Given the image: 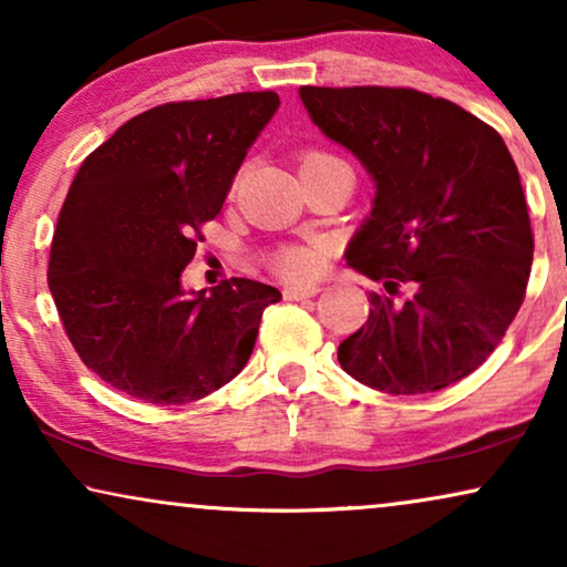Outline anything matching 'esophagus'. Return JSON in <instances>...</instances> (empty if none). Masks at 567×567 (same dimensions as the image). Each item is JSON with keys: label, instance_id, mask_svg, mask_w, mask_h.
<instances>
[{"label": "esophagus", "instance_id": "esophagus-1", "mask_svg": "<svg viewBox=\"0 0 567 567\" xmlns=\"http://www.w3.org/2000/svg\"><path fill=\"white\" fill-rule=\"evenodd\" d=\"M322 289L317 284H297V286H286L284 289V299L289 301H299V299H309L315 293H320Z\"/></svg>", "mask_w": 567, "mask_h": 567}]
</instances>
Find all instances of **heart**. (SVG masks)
<instances>
[{
    "mask_svg": "<svg viewBox=\"0 0 567 567\" xmlns=\"http://www.w3.org/2000/svg\"><path fill=\"white\" fill-rule=\"evenodd\" d=\"M336 157L328 152L309 150L301 154V169L320 165V162H332ZM324 255H328V247L315 243V245H284L270 255L268 262L270 268L278 270L284 278H307L315 276L317 270L324 266Z\"/></svg>",
    "mask_w": 567,
    "mask_h": 567,
    "instance_id": "obj_1",
    "label": "heart"
}]
</instances>
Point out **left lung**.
<instances>
[{
    "label": "left lung",
    "mask_w": 567,
    "mask_h": 567,
    "mask_svg": "<svg viewBox=\"0 0 567 567\" xmlns=\"http://www.w3.org/2000/svg\"><path fill=\"white\" fill-rule=\"evenodd\" d=\"M309 118L374 177L371 216L346 250L371 291L369 320L338 348L371 390L425 394L470 377L514 322L534 237L501 134L408 87H301ZM402 285L413 295L399 299Z\"/></svg>",
    "instance_id": "left-lung-1"
}]
</instances>
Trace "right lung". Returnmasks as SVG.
<instances>
[{
    "label": "right lung",
    "mask_w": 567,
    "mask_h": 567,
    "mask_svg": "<svg viewBox=\"0 0 567 567\" xmlns=\"http://www.w3.org/2000/svg\"><path fill=\"white\" fill-rule=\"evenodd\" d=\"M278 105L268 90L157 105L123 123L74 175L49 289L84 367L118 392L183 405L245 369L262 309L281 291L231 278L188 297L181 274Z\"/></svg>",
    "instance_id": "1"
}]
</instances>
